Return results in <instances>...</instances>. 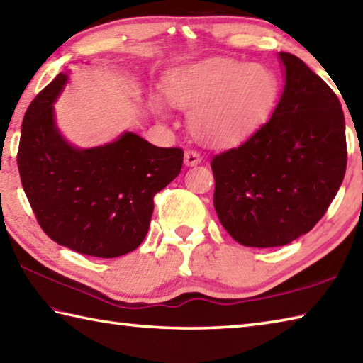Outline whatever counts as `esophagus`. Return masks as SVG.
I'll list each match as a JSON object with an SVG mask.
<instances>
[{
    "label": "esophagus",
    "instance_id": "1",
    "mask_svg": "<svg viewBox=\"0 0 363 363\" xmlns=\"http://www.w3.org/2000/svg\"><path fill=\"white\" fill-rule=\"evenodd\" d=\"M184 163H186V167H196L201 163V155L196 150H187L184 154Z\"/></svg>",
    "mask_w": 363,
    "mask_h": 363
}]
</instances>
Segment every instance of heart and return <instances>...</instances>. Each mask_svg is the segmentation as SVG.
<instances>
[{
	"instance_id": "1",
	"label": "heart",
	"mask_w": 363,
	"mask_h": 363,
	"mask_svg": "<svg viewBox=\"0 0 363 363\" xmlns=\"http://www.w3.org/2000/svg\"><path fill=\"white\" fill-rule=\"evenodd\" d=\"M167 90L171 103L192 109L189 127L200 141L228 146L246 140L272 116L279 98V79L267 65L213 57L177 69ZM154 109L164 114L159 98Z\"/></svg>"
}]
</instances>
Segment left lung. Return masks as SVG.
I'll return each mask as SVG.
<instances>
[{
    "mask_svg": "<svg viewBox=\"0 0 363 363\" xmlns=\"http://www.w3.org/2000/svg\"><path fill=\"white\" fill-rule=\"evenodd\" d=\"M278 106L241 146L216 155L214 208L242 246L278 247L308 233L346 173L345 114L333 90L298 57L279 52Z\"/></svg>",
    "mask_w": 363,
    "mask_h": 363,
    "instance_id": "1",
    "label": "left lung"
}]
</instances>
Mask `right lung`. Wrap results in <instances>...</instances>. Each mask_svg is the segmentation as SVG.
Returning a JSON list of instances; mask_svg holds the SVG:
<instances>
[{
    "label": "right lung",
    "mask_w": 363,
    "mask_h": 363,
    "mask_svg": "<svg viewBox=\"0 0 363 363\" xmlns=\"http://www.w3.org/2000/svg\"><path fill=\"white\" fill-rule=\"evenodd\" d=\"M68 81L67 69L26 109L17 154L22 187L49 238L79 254L121 257L146 238L154 196L181 173L184 152L133 131L103 146H72L54 108Z\"/></svg>",
    "instance_id": "obj_1"
}]
</instances>
